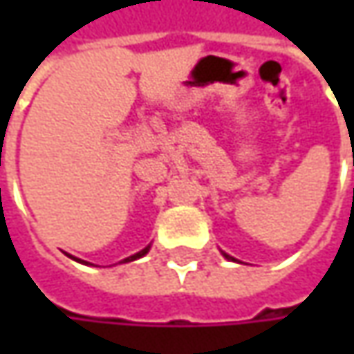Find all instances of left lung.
Wrapping results in <instances>:
<instances>
[{
	"mask_svg": "<svg viewBox=\"0 0 354 354\" xmlns=\"http://www.w3.org/2000/svg\"><path fill=\"white\" fill-rule=\"evenodd\" d=\"M223 256H225L226 260H230V262H236V260H234V258H232V256H228V254H225V252H223Z\"/></svg>",
	"mask_w": 354,
	"mask_h": 354,
	"instance_id": "8db88e82",
	"label": "left lung"
}]
</instances>
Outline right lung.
I'll use <instances>...</instances> for the list:
<instances>
[{
    "mask_svg": "<svg viewBox=\"0 0 354 354\" xmlns=\"http://www.w3.org/2000/svg\"><path fill=\"white\" fill-rule=\"evenodd\" d=\"M149 248H151V246H145L143 250L136 252L133 256H128V258H124V260H122L120 264H126V262H133V260H138V258H142V256H145V254L149 252ZM68 258H73V260H76V262H80V264H88V262H84V260H80V258H75V256H71V254H68Z\"/></svg>",
    "mask_w": 354,
    "mask_h": 354,
    "instance_id": "1",
    "label": "right lung"
}]
</instances>
